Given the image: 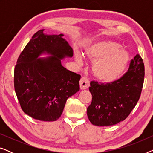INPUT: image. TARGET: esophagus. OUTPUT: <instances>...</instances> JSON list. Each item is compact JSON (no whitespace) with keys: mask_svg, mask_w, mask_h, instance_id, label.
I'll return each instance as SVG.
<instances>
[{"mask_svg":"<svg viewBox=\"0 0 153 153\" xmlns=\"http://www.w3.org/2000/svg\"><path fill=\"white\" fill-rule=\"evenodd\" d=\"M79 85H80V88L81 89H87L89 87L90 83L88 79L86 77H81V80L79 81Z\"/></svg>","mask_w":153,"mask_h":153,"instance_id":"esophagus-1","label":"esophagus"}]
</instances>
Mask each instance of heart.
I'll use <instances>...</instances> for the list:
<instances>
[{
    "label": "heart",
    "instance_id": "heart-1",
    "mask_svg": "<svg viewBox=\"0 0 153 153\" xmlns=\"http://www.w3.org/2000/svg\"><path fill=\"white\" fill-rule=\"evenodd\" d=\"M88 59L94 61L92 70L98 80L110 83L116 81L123 74L129 60V54L120 48L118 43L112 41H98L85 48ZM79 64L83 62L80 53L75 54Z\"/></svg>",
    "mask_w": 153,
    "mask_h": 153
}]
</instances>
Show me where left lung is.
<instances>
[{
    "mask_svg": "<svg viewBox=\"0 0 153 153\" xmlns=\"http://www.w3.org/2000/svg\"><path fill=\"white\" fill-rule=\"evenodd\" d=\"M145 69L143 59L137 54L128 71L121 77L106 84L91 81L89 91L93 98L87 115L96 126H111L124 120L135 107L143 88Z\"/></svg>",
    "mask_w": 153,
    "mask_h": 153,
    "instance_id": "obj_1",
    "label": "left lung"
}]
</instances>
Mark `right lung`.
I'll list each match as a JSON object with an SVG mask.
<instances>
[{
  "label": "right lung",
  "mask_w": 153,
  "mask_h": 153,
  "mask_svg": "<svg viewBox=\"0 0 153 153\" xmlns=\"http://www.w3.org/2000/svg\"><path fill=\"white\" fill-rule=\"evenodd\" d=\"M35 33L21 53L14 68V83L25 114L36 120H57L67 100L79 91L81 76L65 68L61 60L73 50L63 34ZM48 57L40 58L42 55Z\"/></svg>",
  "instance_id": "1"
}]
</instances>
